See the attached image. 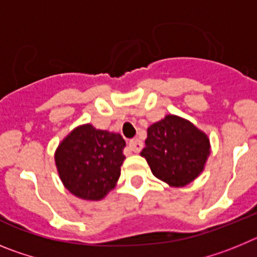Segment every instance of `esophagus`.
<instances>
[{"label": "esophagus", "mask_w": 257, "mask_h": 257, "mask_svg": "<svg viewBox=\"0 0 257 257\" xmlns=\"http://www.w3.org/2000/svg\"><path fill=\"white\" fill-rule=\"evenodd\" d=\"M128 148H130V151H133L134 153H139L140 151L143 149V143L140 139H131L130 142H128Z\"/></svg>", "instance_id": "1"}]
</instances>
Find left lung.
I'll return each instance as SVG.
<instances>
[{
	"label": "left lung",
	"mask_w": 257,
	"mask_h": 257,
	"mask_svg": "<svg viewBox=\"0 0 257 257\" xmlns=\"http://www.w3.org/2000/svg\"><path fill=\"white\" fill-rule=\"evenodd\" d=\"M157 179L181 188L203 171L210 156V139L192 122L167 114L148 128L142 151Z\"/></svg>",
	"instance_id": "1"
}]
</instances>
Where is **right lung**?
Wrapping results in <instances>:
<instances>
[{"label": "right lung", "instance_id": "add662e5", "mask_svg": "<svg viewBox=\"0 0 257 257\" xmlns=\"http://www.w3.org/2000/svg\"><path fill=\"white\" fill-rule=\"evenodd\" d=\"M126 147L119 134L82 124L68 134L55 152L60 180L73 196L100 201L115 187Z\"/></svg>", "mask_w": 257, "mask_h": 257}]
</instances>
